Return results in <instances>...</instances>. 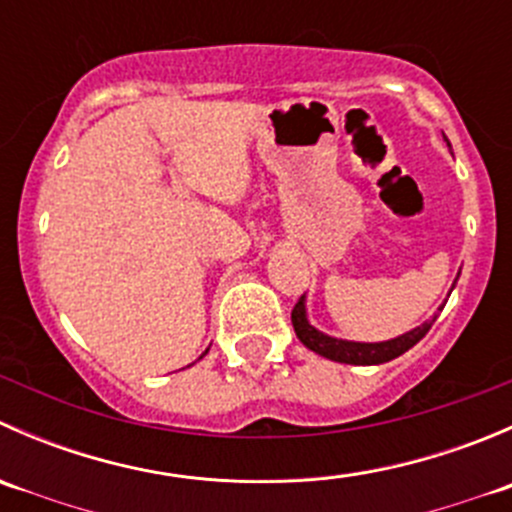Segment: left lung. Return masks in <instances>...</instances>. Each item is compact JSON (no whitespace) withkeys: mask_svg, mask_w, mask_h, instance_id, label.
I'll use <instances>...</instances> for the list:
<instances>
[{"mask_svg":"<svg viewBox=\"0 0 512 512\" xmlns=\"http://www.w3.org/2000/svg\"><path fill=\"white\" fill-rule=\"evenodd\" d=\"M292 324L299 342H302L307 349H312V352L327 356V359L332 361H342V364L369 366V364H384V361H391L396 359V356L409 352L414 344H418L423 337H426V332L431 329L433 322L421 324V327H416L414 332L401 334V337L391 339V342H381V344L342 342V339H332L327 337V334L317 332V329L307 322V314H304V297H299L292 309Z\"/></svg>","mask_w":512,"mask_h":512,"instance_id":"left-lung-1","label":"left lung"}]
</instances>
